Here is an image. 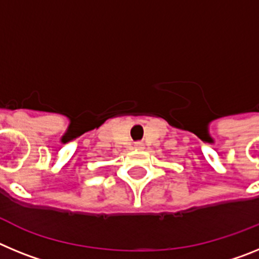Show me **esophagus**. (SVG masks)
<instances>
[{
	"label": "esophagus",
	"instance_id": "obj_1",
	"mask_svg": "<svg viewBox=\"0 0 259 259\" xmlns=\"http://www.w3.org/2000/svg\"><path fill=\"white\" fill-rule=\"evenodd\" d=\"M143 143H135V148H136V149H143Z\"/></svg>",
	"mask_w": 259,
	"mask_h": 259
}]
</instances>
